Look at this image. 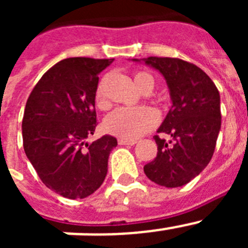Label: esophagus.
<instances>
[{"mask_svg":"<svg viewBox=\"0 0 248 248\" xmlns=\"http://www.w3.org/2000/svg\"><path fill=\"white\" fill-rule=\"evenodd\" d=\"M119 145H134L137 141L135 140H126V139H119L118 140Z\"/></svg>","mask_w":248,"mask_h":248,"instance_id":"1","label":"esophagus"}]
</instances>
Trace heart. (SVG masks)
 I'll list each match as a JSON object with an SVG mask.
<instances>
[{"label": "heart", "instance_id": "obj_1", "mask_svg": "<svg viewBox=\"0 0 248 248\" xmlns=\"http://www.w3.org/2000/svg\"><path fill=\"white\" fill-rule=\"evenodd\" d=\"M134 83L143 94H150L155 87L154 78L145 72H137L134 74ZM107 84L108 77L105 76L99 80L94 93V102L100 110H107L110 107L107 94ZM157 120L159 117L156 111L150 108H119L105 118L103 126L108 134L120 139L133 140L153 130L157 124Z\"/></svg>", "mask_w": 248, "mask_h": 248}]
</instances>
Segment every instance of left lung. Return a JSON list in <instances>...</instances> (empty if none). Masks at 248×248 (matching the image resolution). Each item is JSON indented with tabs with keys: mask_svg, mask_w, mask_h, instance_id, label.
Here are the masks:
<instances>
[{
	"mask_svg": "<svg viewBox=\"0 0 248 248\" xmlns=\"http://www.w3.org/2000/svg\"><path fill=\"white\" fill-rule=\"evenodd\" d=\"M143 61L163 74L172 102L157 130L172 139L155 135L156 157L144 172L157 185L179 187L198 176L214 155L221 128L220 94L211 78L192 63L169 57Z\"/></svg>",
	"mask_w": 248,
	"mask_h": 248,
	"instance_id": "8db88e82",
	"label": "left lung"
}]
</instances>
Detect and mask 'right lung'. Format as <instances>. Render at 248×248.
Masks as SVG:
<instances>
[{
  "mask_svg": "<svg viewBox=\"0 0 248 248\" xmlns=\"http://www.w3.org/2000/svg\"><path fill=\"white\" fill-rule=\"evenodd\" d=\"M113 59L74 57L48 69L34 85L22 120L23 148L39 179L57 194L84 199L104 181L117 139L104 135L88 144L97 113L94 93Z\"/></svg>",
  "mask_w": 248,
  "mask_h": 248,
  "instance_id": "add662e5",
  "label": "right lung"
}]
</instances>
